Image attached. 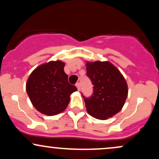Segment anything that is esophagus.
Returning <instances> with one entry per match:
<instances>
[{"label":"esophagus","mask_w":159,"mask_h":159,"mask_svg":"<svg viewBox=\"0 0 159 159\" xmlns=\"http://www.w3.org/2000/svg\"><path fill=\"white\" fill-rule=\"evenodd\" d=\"M75 86L76 87H77V88H78V90H80V88H81V85H80V83H76V84H75Z\"/></svg>","instance_id":"34e87169"}]
</instances>
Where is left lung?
<instances>
[{
	"label": "left lung",
	"mask_w": 159,
	"mask_h": 159,
	"mask_svg": "<svg viewBox=\"0 0 159 159\" xmlns=\"http://www.w3.org/2000/svg\"><path fill=\"white\" fill-rule=\"evenodd\" d=\"M87 75L92 82L93 93L83 96L87 112L93 117L107 120L123 107L128 95L127 83L123 75L109 62L87 63Z\"/></svg>",
	"instance_id": "obj_1"
}]
</instances>
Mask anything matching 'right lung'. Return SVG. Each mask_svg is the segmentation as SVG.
Listing matches in <instances>:
<instances>
[{"mask_svg": "<svg viewBox=\"0 0 159 159\" xmlns=\"http://www.w3.org/2000/svg\"><path fill=\"white\" fill-rule=\"evenodd\" d=\"M64 66L61 61L48 62L34 69L27 79V95L42 114L54 116L63 112L68 106L70 95L77 90L69 83Z\"/></svg>", "mask_w": 159, "mask_h": 159, "instance_id": "1", "label": "right lung"}]
</instances>
